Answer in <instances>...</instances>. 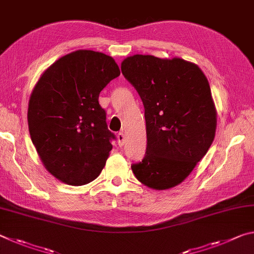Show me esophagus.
Here are the masks:
<instances>
[{
	"mask_svg": "<svg viewBox=\"0 0 254 254\" xmlns=\"http://www.w3.org/2000/svg\"><path fill=\"white\" fill-rule=\"evenodd\" d=\"M118 141H119V144L120 145H123L124 142H126V135H124L123 131L118 133Z\"/></svg>",
	"mask_w": 254,
	"mask_h": 254,
	"instance_id": "1",
	"label": "esophagus"
}]
</instances>
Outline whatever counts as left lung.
Listing matches in <instances>:
<instances>
[{
    "label": "left lung",
    "instance_id": "8db88e82",
    "mask_svg": "<svg viewBox=\"0 0 254 254\" xmlns=\"http://www.w3.org/2000/svg\"><path fill=\"white\" fill-rule=\"evenodd\" d=\"M121 70L144 106L147 151L132 163L136 179L153 189L177 186L212 144L216 111L208 80L195 64L180 58L134 55Z\"/></svg>",
    "mask_w": 254,
    "mask_h": 254
}]
</instances>
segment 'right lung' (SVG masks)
I'll list each match as a JSON object with an SVG mask.
<instances>
[{
  "label": "right lung",
  "mask_w": 254,
  "mask_h": 254,
  "mask_svg": "<svg viewBox=\"0 0 254 254\" xmlns=\"http://www.w3.org/2000/svg\"><path fill=\"white\" fill-rule=\"evenodd\" d=\"M120 76L114 59L93 50L64 56L47 69L29 101L32 143L46 169L72 186L98 177L114 133L98 103L102 89Z\"/></svg>",
  "instance_id": "right-lung-1"
}]
</instances>
